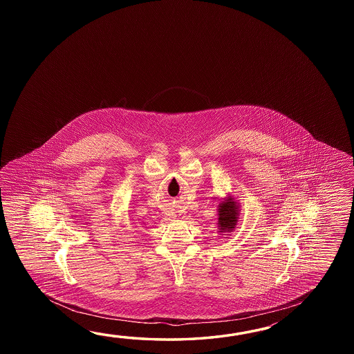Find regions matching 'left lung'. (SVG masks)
I'll return each instance as SVG.
<instances>
[{"label": "left lung", "mask_w": 354, "mask_h": 354, "mask_svg": "<svg viewBox=\"0 0 354 354\" xmlns=\"http://www.w3.org/2000/svg\"><path fill=\"white\" fill-rule=\"evenodd\" d=\"M239 203L233 195H226L218 205V233L224 235L235 230L239 221Z\"/></svg>", "instance_id": "left-lung-1"}]
</instances>
